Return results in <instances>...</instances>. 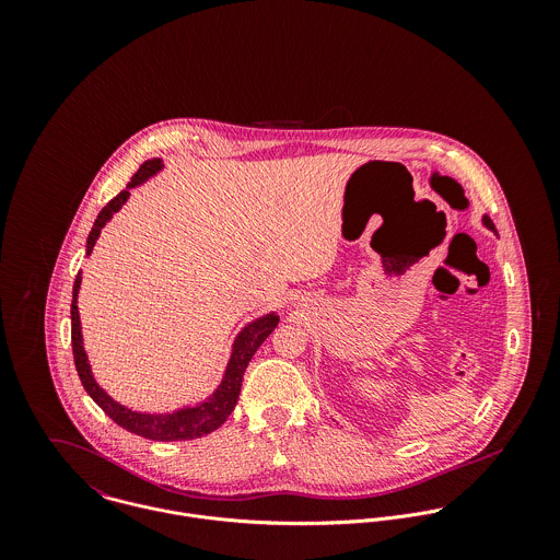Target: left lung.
<instances>
[{
	"label": "left lung",
	"instance_id": "1",
	"mask_svg": "<svg viewBox=\"0 0 560 560\" xmlns=\"http://www.w3.org/2000/svg\"><path fill=\"white\" fill-rule=\"evenodd\" d=\"M482 226H485V229H489L491 233H495V226H493V222L489 220V215H482ZM495 235H498V233H495Z\"/></svg>",
	"mask_w": 560,
	"mask_h": 560
}]
</instances>
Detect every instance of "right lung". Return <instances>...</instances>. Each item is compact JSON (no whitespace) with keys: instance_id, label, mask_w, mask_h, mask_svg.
Listing matches in <instances>:
<instances>
[{"instance_id":"1","label":"right lung","mask_w":560,"mask_h":560,"mask_svg":"<svg viewBox=\"0 0 560 560\" xmlns=\"http://www.w3.org/2000/svg\"><path fill=\"white\" fill-rule=\"evenodd\" d=\"M161 170H163V161L158 160V158L144 161L140 165V170L133 174V178L129 180L127 189L120 191L116 198H112L101 209V213L96 215L94 226L88 235V241H85V256L92 254L94 243L98 240L103 226L129 200L131 189L144 185L149 178L158 176ZM80 287L81 271L75 278V284H73V302H71V342H73V358H75V369H78V375H80L81 386L85 388L90 399L94 400L116 424H120L122 429H127L136 435H142L147 440H158V442L196 440V438H202V435L215 431L218 427H222L226 422V418L231 416V411L235 409L237 400H240L243 373H245L252 355L265 342V338L276 329V325L280 320L278 313H267V315L249 320L247 325L241 327L240 334L233 340L231 358H229L226 371L222 375V382L207 399L198 400L194 405H183V407L172 409V411H140V409H131V407L112 399L96 384V380L92 375V366L88 362V353L83 349V334H81L80 308H78Z\"/></svg>"}]
</instances>
